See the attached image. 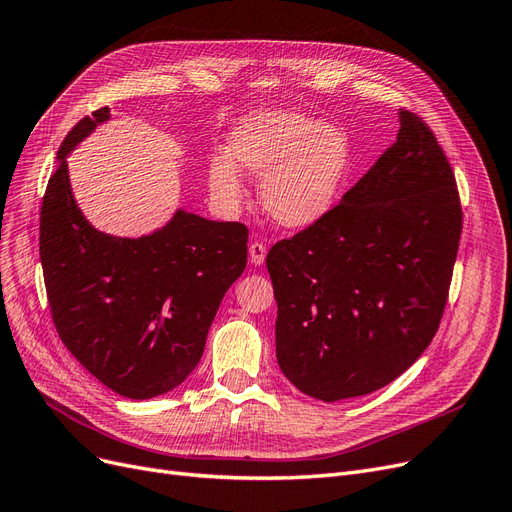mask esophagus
I'll list each match as a JSON object with an SVG mask.
<instances>
[{
    "label": "esophagus",
    "instance_id": "1",
    "mask_svg": "<svg viewBox=\"0 0 512 512\" xmlns=\"http://www.w3.org/2000/svg\"><path fill=\"white\" fill-rule=\"evenodd\" d=\"M265 255H268V247H265L263 242H259V240L251 242L249 257H251V263H253V265H261V263L265 261Z\"/></svg>",
    "mask_w": 512,
    "mask_h": 512
}]
</instances>
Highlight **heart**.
<instances>
[{
	"mask_svg": "<svg viewBox=\"0 0 512 512\" xmlns=\"http://www.w3.org/2000/svg\"><path fill=\"white\" fill-rule=\"evenodd\" d=\"M351 142L335 125L301 113L270 110L244 119L230 138V154L211 161L209 186L224 207L242 196L239 163L261 175V205L286 228H307L335 205L351 169Z\"/></svg>",
	"mask_w": 512,
	"mask_h": 512,
	"instance_id": "heart-1",
	"label": "heart"
}]
</instances>
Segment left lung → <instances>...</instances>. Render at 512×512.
<instances>
[{"instance_id": "8db88e82", "label": "left lung", "mask_w": 512, "mask_h": 512, "mask_svg": "<svg viewBox=\"0 0 512 512\" xmlns=\"http://www.w3.org/2000/svg\"><path fill=\"white\" fill-rule=\"evenodd\" d=\"M460 234L446 152L425 121L399 108L397 142L339 205L265 259L286 379L335 402L406 372L439 328Z\"/></svg>"}]
</instances>
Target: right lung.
<instances>
[{
    "label": "right lung",
    "mask_w": 512,
    "mask_h": 512,
    "mask_svg": "<svg viewBox=\"0 0 512 512\" xmlns=\"http://www.w3.org/2000/svg\"><path fill=\"white\" fill-rule=\"evenodd\" d=\"M108 117V106L94 110L60 144L39 257L66 349L108 389L148 399L184 383L201 360L217 307L247 268L249 228L177 211L136 240L98 232L73 201L64 157Z\"/></svg>",
    "instance_id": "1"
}]
</instances>
